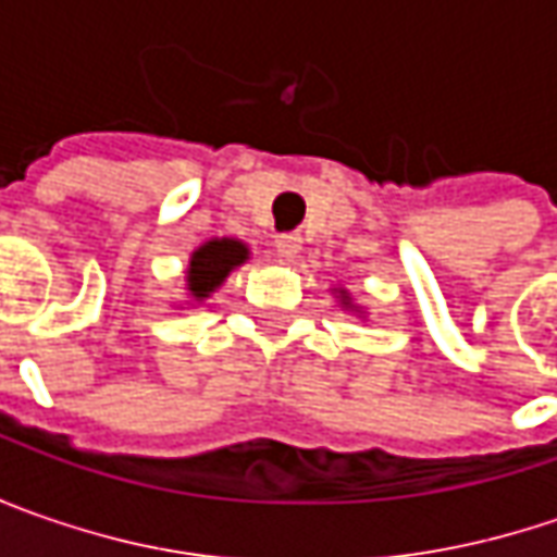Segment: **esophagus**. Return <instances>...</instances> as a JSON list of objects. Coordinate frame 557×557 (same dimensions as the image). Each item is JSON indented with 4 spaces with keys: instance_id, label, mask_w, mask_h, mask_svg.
<instances>
[{
    "instance_id": "obj_1",
    "label": "esophagus",
    "mask_w": 557,
    "mask_h": 557,
    "mask_svg": "<svg viewBox=\"0 0 557 557\" xmlns=\"http://www.w3.org/2000/svg\"><path fill=\"white\" fill-rule=\"evenodd\" d=\"M300 235H294V232H285V235H275V250L282 253V257H297L300 253Z\"/></svg>"
}]
</instances>
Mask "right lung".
<instances>
[{"label": "right lung", "mask_w": 557, "mask_h": 557, "mask_svg": "<svg viewBox=\"0 0 557 557\" xmlns=\"http://www.w3.org/2000/svg\"><path fill=\"white\" fill-rule=\"evenodd\" d=\"M247 260V247L235 238H216L195 250L191 267H188V290L201 300L210 290L223 282L225 275L238 263Z\"/></svg>", "instance_id": "1"}]
</instances>
